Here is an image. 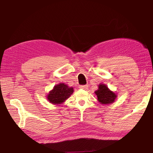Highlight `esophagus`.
<instances>
[{
  "label": "esophagus",
  "instance_id": "esophagus-1",
  "mask_svg": "<svg viewBox=\"0 0 153 153\" xmlns=\"http://www.w3.org/2000/svg\"><path fill=\"white\" fill-rule=\"evenodd\" d=\"M79 88L80 89L86 90V89H88V85H81V86H79Z\"/></svg>",
  "mask_w": 153,
  "mask_h": 153
}]
</instances>
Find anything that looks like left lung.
<instances>
[{
	"label": "left lung",
	"instance_id": "1",
	"mask_svg": "<svg viewBox=\"0 0 153 153\" xmlns=\"http://www.w3.org/2000/svg\"><path fill=\"white\" fill-rule=\"evenodd\" d=\"M97 97V100L101 105H108L115 101L117 95L115 92L108 88L107 85L100 84L98 85V89L94 92Z\"/></svg>",
	"mask_w": 153,
	"mask_h": 153
}]
</instances>
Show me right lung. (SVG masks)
I'll return each mask as SVG.
<instances>
[{
	"instance_id": "1",
	"label": "right lung",
	"mask_w": 153,
	"mask_h": 153,
	"mask_svg": "<svg viewBox=\"0 0 153 153\" xmlns=\"http://www.w3.org/2000/svg\"><path fill=\"white\" fill-rule=\"evenodd\" d=\"M74 92L73 87H69L64 83L55 85L46 96L48 101L53 105H61L70 97Z\"/></svg>"
}]
</instances>
